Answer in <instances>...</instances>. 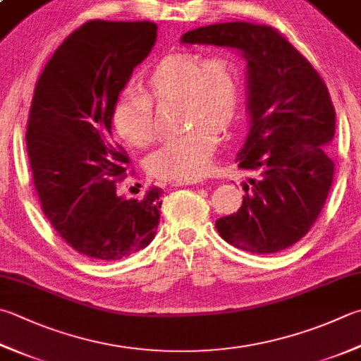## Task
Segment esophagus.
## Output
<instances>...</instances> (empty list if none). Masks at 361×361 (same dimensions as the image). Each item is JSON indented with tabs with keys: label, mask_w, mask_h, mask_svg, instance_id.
Returning <instances> with one entry per match:
<instances>
[{
	"label": "esophagus",
	"mask_w": 361,
	"mask_h": 361,
	"mask_svg": "<svg viewBox=\"0 0 361 361\" xmlns=\"http://www.w3.org/2000/svg\"><path fill=\"white\" fill-rule=\"evenodd\" d=\"M173 187H182V185H196V183H201V179H183V180H173L169 182Z\"/></svg>",
	"instance_id": "34e87169"
}]
</instances>
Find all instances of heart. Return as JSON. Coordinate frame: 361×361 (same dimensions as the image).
I'll use <instances>...</instances> for the list:
<instances>
[{
    "label": "heart",
    "mask_w": 361,
    "mask_h": 361,
    "mask_svg": "<svg viewBox=\"0 0 361 361\" xmlns=\"http://www.w3.org/2000/svg\"><path fill=\"white\" fill-rule=\"evenodd\" d=\"M145 92L122 91L114 100L111 124L133 147H147L155 140V102L180 100V124L188 127L166 141L147 159L149 173L159 179H195L206 173L219 132H226L237 119L240 78L234 61L216 53H174L157 61L142 80Z\"/></svg>",
    "instance_id": "obj_1"
}]
</instances>
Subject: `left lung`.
<instances>
[{
  "mask_svg": "<svg viewBox=\"0 0 361 361\" xmlns=\"http://www.w3.org/2000/svg\"><path fill=\"white\" fill-rule=\"evenodd\" d=\"M182 44L226 47L247 59L250 132L235 163L257 174L242 207L215 221L221 239L256 255L286 250L311 229L330 192L335 108L327 86L286 37L231 22L183 34Z\"/></svg>",
  "mask_w": 361,
  "mask_h": 361,
  "instance_id": "8db88e82",
  "label": "left lung"
}]
</instances>
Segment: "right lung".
<instances>
[{
  "label": "right lung",
  "instance_id": "add662e5",
  "mask_svg": "<svg viewBox=\"0 0 361 361\" xmlns=\"http://www.w3.org/2000/svg\"><path fill=\"white\" fill-rule=\"evenodd\" d=\"M157 39L152 22L91 20L53 53L36 83L26 147L47 219L80 255L116 261L147 247L161 188L116 193L128 157L111 133L114 100Z\"/></svg>",
  "mask_w": 361,
  "mask_h": 361
}]
</instances>
